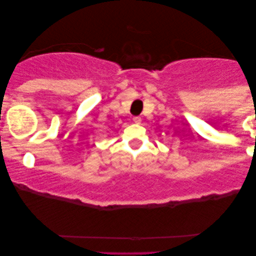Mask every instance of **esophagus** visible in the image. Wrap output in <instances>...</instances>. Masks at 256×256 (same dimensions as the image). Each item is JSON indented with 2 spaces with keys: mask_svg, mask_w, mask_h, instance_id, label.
Returning a JSON list of instances; mask_svg holds the SVG:
<instances>
[{
  "mask_svg": "<svg viewBox=\"0 0 256 256\" xmlns=\"http://www.w3.org/2000/svg\"><path fill=\"white\" fill-rule=\"evenodd\" d=\"M132 121H134V124H141V121H142V118H140V116H134L132 118Z\"/></svg>",
  "mask_w": 256,
  "mask_h": 256,
  "instance_id": "esophagus-1",
  "label": "esophagus"
}]
</instances>
